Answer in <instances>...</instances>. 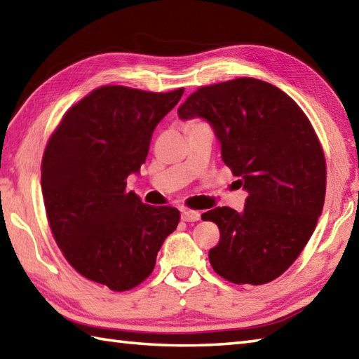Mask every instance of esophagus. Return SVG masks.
<instances>
[{
  "label": "esophagus",
  "mask_w": 359,
  "mask_h": 359,
  "mask_svg": "<svg viewBox=\"0 0 359 359\" xmlns=\"http://www.w3.org/2000/svg\"><path fill=\"white\" fill-rule=\"evenodd\" d=\"M182 221L185 222H196L201 219V213L199 212H193V210H182Z\"/></svg>",
  "instance_id": "esophagus-1"
}]
</instances>
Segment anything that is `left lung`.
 <instances>
[{
	"instance_id": "8db88e82",
	"label": "left lung",
	"mask_w": 359,
	"mask_h": 359,
	"mask_svg": "<svg viewBox=\"0 0 359 359\" xmlns=\"http://www.w3.org/2000/svg\"><path fill=\"white\" fill-rule=\"evenodd\" d=\"M177 115L212 126L224 163L248 191L241 213L202 215L221 231L210 264L236 285L272 282L296 262L324 208L325 157L310 119L282 90L252 77L201 87Z\"/></svg>"
}]
</instances>
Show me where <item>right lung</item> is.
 I'll use <instances>...</instances> for the list:
<instances>
[{
  "mask_svg": "<svg viewBox=\"0 0 359 359\" xmlns=\"http://www.w3.org/2000/svg\"><path fill=\"white\" fill-rule=\"evenodd\" d=\"M182 95L96 88L67 111L45 149L41 193L55 243L81 276L111 291L149 277L179 224L177 208L146 205L126 179L140 172L154 129Z\"/></svg>",
  "mask_w": 359,
  "mask_h": 359,
  "instance_id": "add662e5",
  "label": "right lung"
}]
</instances>
